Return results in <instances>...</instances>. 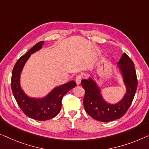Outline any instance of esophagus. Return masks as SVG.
I'll return each mask as SVG.
<instances>
[{
    "label": "esophagus",
    "mask_w": 149,
    "mask_h": 149,
    "mask_svg": "<svg viewBox=\"0 0 149 149\" xmlns=\"http://www.w3.org/2000/svg\"><path fill=\"white\" fill-rule=\"evenodd\" d=\"M81 79H82V77H81V75H77V76L76 77V78H75V82H76L77 85L80 84Z\"/></svg>",
    "instance_id": "1"
}]
</instances>
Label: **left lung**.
<instances>
[{"label": "left lung", "mask_w": 149, "mask_h": 149, "mask_svg": "<svg viewBox=\"0 0 149 149\" xmlns=\"http://www.w3.org/2000/svg\"><path fill=\"white\" fill-rule=\"evenodd\" d=\"M117 65L122 75L126 93L122 99L116 104L108 103L104 100L100 87L91 77L88 79H84L81 81L85 90L84 97L85 111L93 119L102 122L121 118L131 105L136 92L138 80L132 61L126 54L123 53Z\"/></svg>", "instance_id": "1"}]
</instances>
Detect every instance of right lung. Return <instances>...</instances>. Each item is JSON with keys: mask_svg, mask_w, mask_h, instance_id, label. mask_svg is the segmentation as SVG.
I'll return each mask as SVG.
<instances>
[{"mask_svg": "<svg viewBox=\"0 0 149 149\" xmlns=\"http://www.w3.org/2000/svg\"><path fill=\"white\" fill-rule=\"evenodd\" d=\"M45 42H38L19 58L12 72L11 88L18 105L23 112L30 118L38 121H45L57 116L61 109V100L63 96L76 86L74 80L54 88L43 98H32L24 93L20 85V75L23 68L31 54L42 49Z\"/></svg>", "mask_w": 149, "mask_h": 149, "instance_id": "add662e5", "label": "right lung"}]
</instances>
